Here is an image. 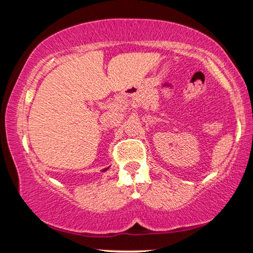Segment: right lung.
<instances>
[{"label": "right lung", "mask_w": 253, "mask_h": 253, "mask_svg": "<svg viewBox=\"0 0 253 253\" xmlns=\"http://www.w3.org/2000/svg\"><path fill=\"white\" fill-rule=\"evenodd\" d=\"M109 169V168H107V169H102V170H101V172H106V170H107V169Z\"/></svg>", "instance_id": "obj_1"}]
</instances>
